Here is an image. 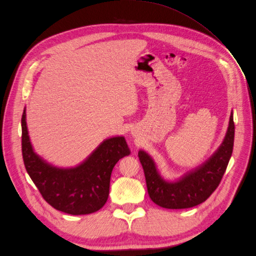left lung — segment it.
<instances>
[{"label": "left lung", "instance_id": "obj_1", "mask_svg": "<svg viewBox=\"0 0 256 256\" xmlns=\"http://www.w3.org/2000/svg\"><path fill=\"white\" fill-rule=\"evenodd\" d=\"M234 140V124L232 112L226 134L212 156L174 181L164 178L154 159L140 150L138 158L144 172L150 198L165 208H188L206 200L220 184L228 168L232 154Z\"/></svg>", "mask_w": 256, "mask_h": 256}]
</instances>
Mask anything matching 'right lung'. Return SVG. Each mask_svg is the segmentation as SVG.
<instances>
[{
  "mask_svg": "<svg viewBox=\"0 0 256 256\" xmlns=\"http://www.w3.org/2000/svg\"><path fill=\"white\" fill-rule=\"evenodd\" d=\"M22 132V158L30 178L52 208L71 215L91 214L105 204L112 168L120 159L130 154L125 138L114 136L104 140L76 166L58 168L34 151L28 136L26 108Z\"/></svg>",
  "mask_w": 256,
  "mask_h": 256,
  "instance_id": "1",
  "label": "right lung"
}]
</instances>
